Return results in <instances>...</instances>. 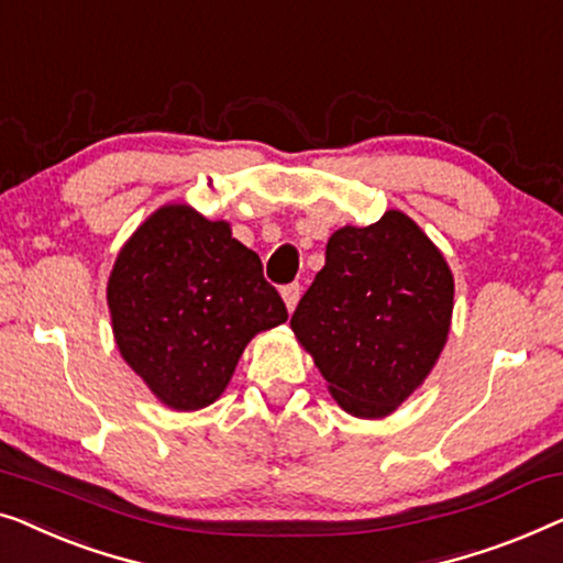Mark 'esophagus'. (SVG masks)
Masks as SVG:
<instances>
[{"instance_id":"34e87169","label":"esophagus","mask_w":563,"mask_h":563,"mask_svg":"<svg viewBox=\"0 0 563 563\" xmlns=\"http://www.w3.org/2000/svg\"><path fill=\"white\" fill-rule=\"evenodd\" d=\"M299 297H301V287H299V284H289V287L282 289V299H284V305H287L289 312H295Z\"/></svg>"}]
</instances>
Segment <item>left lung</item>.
<instances>
[{
    "instance_id": "1",
    "label": "left lung",
    "mask_w": 563,
    "mask_h": 563,
    "mask_svg": "<svg viewBox=\"0 0 563 563\" xmlns=\"http://www.w3.org/2000/svg\"><path fill=\"white\" fill-rule=\"evenodd\" d=\"M454 276L437 243L401 210L342 225L291 314L342 411L386 419L434 368L450 338Z\"/></svg>"
}]
</instances>
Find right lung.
Masks as SVG:
<instances>
[{
  "label": "right lung",
  "instance_id": "1",
  "mask_svg": "<svg viewBox=\"0 0 563 563\" xmlns=\"http://www.w3.org/2000/svg\"><path fill=\"white\" fill-rule=\"evenodd\" d=\"M106 301L121 357L173 411L218 401L249 342L287 322L262 258L187 202L157 208L129 235Z\"/></svg>",
  "mask_w": 563,
  "mask_h": 563
}]
</instances>
